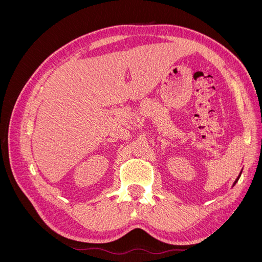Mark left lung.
Listing matches in <instances>:
<instances>
[{"label": "left lung", "instance_id": "obj_1", "mask_svg": "<svg viewBox=\"0 0 262 262\" xmlns=\"http://www.w3.org/2000/svg\"><path fill=\"white\" fill-rule=\"evenodd\" d=\"M241 175H242V171H241V173H239V176H238V177H237V179H236V180H235V182H234V185H235V184H236V182H237V181H238V179H239V177H241Z\"/></svg>", "mask_w": 262, "mask_h": 262}]
</instances>
